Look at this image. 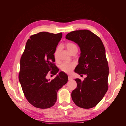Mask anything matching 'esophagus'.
<instances>
[{
	"instance_id": "obj_1",
	"label": "esophagus",
	"mask_w": 126,
	"mask_h": 126,
	"mask_svg": "<svg viewBox=\"0 0 126 126\" xmlns=\"http://www.w3.org/2000/svg\"><path fill=\"white\" fill-rule=\"evenodd\" d=\"M68 80H72V78L71 76H68Z\"/></svg>"
}]
</instances>
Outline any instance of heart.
Listing matches in <instances>:
<instances>
[{"label": "heart", "mask_w": 126, "mask_h": 126, "mask_svg": "<svg viewBox=\"0 0 126 126\" xmlns=\"http://www.w3.org/2000/svg\"><path fill=\"white\" fill-rule=\"evenodd\" d=\"M66 47L68 50L72 54V52H74L75 51L78 50L77 46H76V44H75L73 43H71V42H69L67 43L66 44ZM60 47H58L55 51L54 52V57L55 59H57L58 58V53L60 50ZM75 67V64L73 63H69V62H64L60 66V68L61 70L62 71L65 72L66 74H70L72 71V70L74 69Z\"/></svg>", "instance_id": "heart-1"}]
</instances>
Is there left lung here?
<instances>
[{
	"mask_svg": "<svg viewBox=\"0 0 126 126\" xmlns=\"http://www.w3.org/2000/svg\"><path fill=\"white\" fill-rule=\"evenodd\" d=\"M66 38L74 41L80 48L79 64L75 72L87 76L83 81L75 79L77 86L72 91V99L80 108L94 107L108 89L109 67L104 44L99 37L88 30L71 32Z\"/></svg>",
	"mask_w": 126,
	"mask_h": 126,
	"instance_id": "8db88e82",
	"label": "left lung"
}]
</instances>
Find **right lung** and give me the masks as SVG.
<instances>
[{
    "label": "right lung",
    "mask_w": 126,
    "mask_h": 126,
    "mask_svg": "<svg viewBox=\"0 0 126 126\" xmlns=\"http://www.w3.org/2000/svg\"><path fill=\"white\" fill-rule=\"evenodd\" d=\"M62 36V32H48L31 36L21 57L19 80L27 100L36 108L54 106L58 90L68 81L67 75L63 71L51 80L46 79L50 71L54 75L59 71L54 54Z\"/></svg>",
    "instance_id": "obj_1"
}]
</instances>
